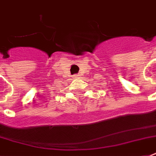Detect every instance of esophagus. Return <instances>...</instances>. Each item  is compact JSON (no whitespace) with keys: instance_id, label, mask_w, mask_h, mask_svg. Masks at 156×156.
<instances>
[{"instance_id":"1","label":"esophagus","mask_w":156,"mask_h":156,"mask_svg":"<svg viewBox=\"0 0 156 156\" xmlns=\"http://www.w3.org/2000/svg\"><path fill=\"white\" fill-rule=\"evenodd\" d=\"M80 75H74L73 76V79H80Z\"/></svg>"}]
</instances>
